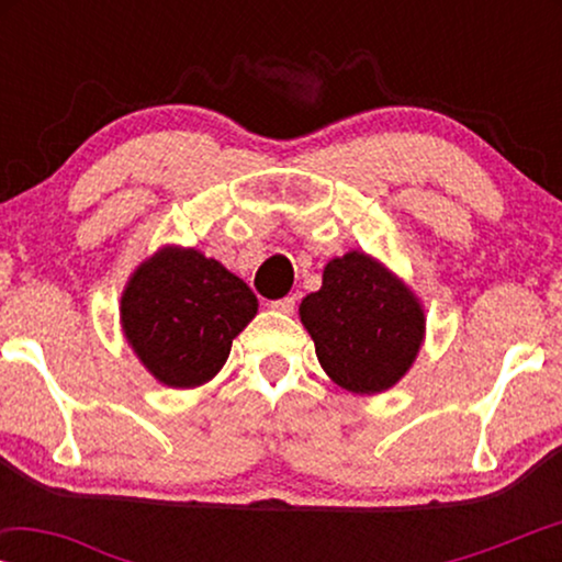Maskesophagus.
<instances>
[{
  "label": "esophagus",
  "mask_w": 562,
  "mask_h": 562,
  "mask_svg": "<svg viewBox=\"0 0 562 562\" xmlns=\"http://www.w3.org/2000/svg\"><path fill=\"white\" fill-rule=\"evenodd\" d=\"M296 306V296H283V299H276V302H271V310L281 312V314H291L294 312Z\"/></svg>",
  "instance_id": "obj_1"
}]
</instances>
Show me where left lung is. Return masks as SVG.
I'll use <instances>...</instances> for the list:
<instances>
[{
    "label": "left lung",
    "instance_id": "1",
    "mask_svg": "<svg viewBox=\"0 0 562 562\" xmlns=\"http://www.w3.org/2000/svg\"><path fill=\"white\" fill-rule=\"evenodd\" d=\"M319 366L352 394H383L409 373L425 345L419 296L363 250L333 258L319 291L299 304Z\"/></svg>",
    "mask_w": 562,
    "mask_h": 562
}]
</instances>
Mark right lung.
Masks as SVG:
<instances>
[{
  "label": "right lung",
  "mask_w": 562,
  "mask_h": 562,
  "mask_svg": "<svg viewBox=\"0 0 562 562\" xmlns=\"http://www.w3.org/2000/svg\"><path fill=\"white\" fill-rule=\"evenodd\" d=\"M256 314L248 283L181 245H164L145 258L120 299L122 335L145 371L168 389L212 381Z\"/></svg>",
  "instance_id": "obj_1"
}]
</instances>
